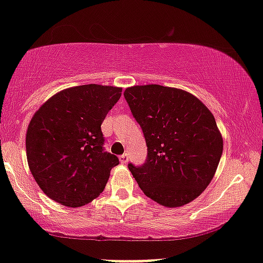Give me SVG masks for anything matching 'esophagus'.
Returning a JSON list of instances; mask_svg holds the SVG:
<instances>
[{
	"label": "esophagus",
	"mask_w": 263,
	"mask_h": 263,
	"mask_svg": "<svg viewBox=\"0 0 263 263\" xmlns=\"http://www.w3.org/2000/svg\"><path fill=\"white\" fill-rule=\"evenodd\" d=\"M119 161H121V163H126L128 162V155L126 154H123L119 156Z\"/></svg>",
	"instance_id": "1"
}]
</instances>
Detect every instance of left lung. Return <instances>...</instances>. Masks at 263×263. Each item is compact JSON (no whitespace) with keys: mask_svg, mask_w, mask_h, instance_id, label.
Returning a JSON list of instances; mask_svg holds the SVG:
<instances>
[{"mask_svg":"<svg viewBox=\"0 0 263 263\" xmlns=\"http://www.w3.org/2000/svg\"><path fill=\"white\" fill-rule=\"evenodd\" d=\"M124 97L147 145L145 163L128 164L140 189L166 207L195 200L213 179L223 152L215 117L196 96L176 87L135 85Z\"/></svg>","mask_w":263,"mask_h":263,"instance_id":"obj_1","label":"left lung"}]
</instances>
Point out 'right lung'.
Listing matches in <instances>:
<instances>
[{
	"instance_id": "add662e5",
	"label": "right lung",
	"mask_w": 263,
	"mask_h": 263,
	"mask_svg": "<svg viewBox=\"0 0 263 263\" xmlns=\"http://www.w3.org/2000/svg\"><path fill=\"white\" fill-rule=\"evenodd\" d=\"M122 87L87 84L64 89L32 116L27 158L40 189L56 202L80 207L105 189L118 157L103 150L101 124Z\"/></svg>"
}]
</instances>
